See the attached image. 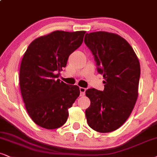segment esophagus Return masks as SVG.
I'll return each instance as SVG.
<instances>
[{
    "instance_id": "34e87169",
    "label": "esophagus",
    "mask_w": 157,
    "mask_h": 157,
    "mask_svg": "<svg viewBox=\"0 0 157 157\" xmlns=\"http://www.w3.org/2000/svg\"><path fill=\"white\" fill-rule=\"evenodd\" d=\"M85 90H86V89H85V88H82V87H80V96H84L85 93Z\"/></svg>"
}]
</instances>
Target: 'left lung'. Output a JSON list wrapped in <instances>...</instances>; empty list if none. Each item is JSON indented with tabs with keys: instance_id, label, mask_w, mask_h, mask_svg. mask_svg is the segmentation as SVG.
<instances>
[{
	"instance_id": "1",
	"label": "left lung",
	"mask_w": 157,
	"mask_h": 157,
	"mask_svg": "<svg viewBox=\"0 0 157 157\" xmlns=\"http://www.w3.org/2000/svg\"><path fill=\"white\" fill-rule=\"evenodd\" d=\"M84 41L94 56L105 84L103 91L95 88L85 91L90 100V106L85 110L87 122L97 132H112L126 122L136 103L139 60L126 40L114 33H87Z\"/></svg>"
}]
</instances>
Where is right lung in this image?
I'll list each match as a JSON object with an SVG mask.
<instances>
[{
  "label": "right lung",
  "instance_id": "add662e5",
  "mask_svg": "<svg viewBox=\"0 0 157 157\" xmlns=\"http://www.w3.org/2000/svg\"><path fill=\"white\" fill-rule=\"evenodd\" d=\"M85 33L54 31L34 40L23 56L19 71L21 96L30 118L41 128L62 126L68 109L80 96L77 85L57 78L69 55L82 43Z\"/></svg>",
  "mask_w": 157,
  "mask_h": 157
}]
</instances>
